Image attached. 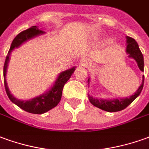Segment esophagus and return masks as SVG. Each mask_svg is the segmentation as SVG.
I'll return each instance as SVG.
<instances>
[{"instance_id":"esophagus-1","label":"esophagus","mask_w":149,"mask_h":149,"mask_svg":"<svg viewBox=\"0 0 149 149\" xmlns=\"http://www.w3.org/2000/svg\"><path fill=\"white\" fill-rule=\"evenodd\" d=\"M89 64H90L89 60L87 58H82L80 60V64L82 66H88V65H89Z\"/></svg>"}]
</instances>
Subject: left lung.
Masks as SVG:
<instances>
[{
	"label": "left lung",
	"mask_w": 149,
	"mask_h": 149,
	"mask_svg": "<svg viewBox=\"0 0 149 149\" xmlns=\"http://www.w3.org/2000/svg\"><path fill=\"white\" fill-rule=\"evenodd\" d=\"M127 48L126 52L129 55L130 58H132L136 60L138 67L140 69V71H143V54L140 52L139 48L138 43L136 42L134 38L127 36ZM143 81H144V76H143L142 83L140 85V87L136 90V92L132 94V96L128 97H123V98H114V99H102L99 98L97 99V97H93V96L88 94L89 102L93 104L94 107L99 108L101 110L108 111V112H116L120 111L126 107H128L130 104L134 100L136 99L137 97L140 94V93L143 89ZM90 82V78L88 79V85Z\"/></svg>",
	"instance_id": "1"
}]
</instances>
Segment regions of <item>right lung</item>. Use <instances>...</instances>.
<instances>
[{
    "instance_id": "right-lung-1",
    "label": "right lung",
    "mask_w": 149,
    "mask_h": 149,
    "mask_svg": "<svg viewBox=\"0 0 149 149\" xmlns=\"http://www.w3.org/2000/svg\"><path fill=\"white\" fill-rule=\"evenodd\" d=\"M45 33V31L39 30L38 26H34L26 31L21 32L20 34H18L11 43L9 52L5 61V64H4V83H5L6 93L9 97V98L13 103L20 107L21 109L29 113H32V114H43L56 107L61 99L62 91H63V88L65 83L69 80V78L71 77L76 69V67H72L68 70L60 72L52 86L47 92L39 96L33 97L31 99H17L10 93L9 87H8V84L6 81V72H7V68H8L11 52L15 48L19 47L25 42H26L31 38L38 37L39 35H44Z\"/></svg>"
}]
</instances>
